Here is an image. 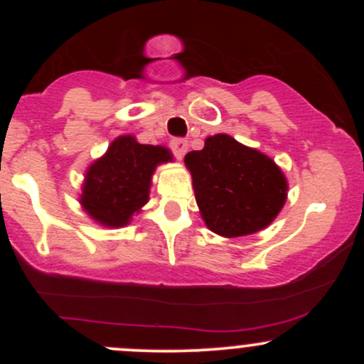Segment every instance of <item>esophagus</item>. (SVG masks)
Returning <instances> with one entry per match:
<instances>
[{
    "label": "esophagus",
    "instance_id": "1",
    "mask_svg": "<svg viewBox=\"0 0 364 364\" xmlns=\"http://www.w3.org/2000/svg\"><path fill=\"white\" fill-rule=\"evenodd\" d=\"M171 150H173L174 157L183 159V156H185L186 150H188V141L185 139L171 140Z\"/></svg>",
    "mask_w": 364,
    "mask_h": 364
}]
</instances>
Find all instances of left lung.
I'll list each match as a JSON object with an SVG mask.
<instances>
[{"label":"left lung","mask_w":364,"mask_h":364,"mask_svg":"<svg viewBox=\"0 0 364 364\" xmlns=\"http://www.w3.org/2000/svg\"><path fill=\"white\" fill-rule=\"evenodd\" d=\"M185 162L200 214L220 236L260 231L286 202V178L272 159L224 133L208 136L205 147L188 152Z\"/></svg>","instance_id":"8db88e82"}]
</instances>
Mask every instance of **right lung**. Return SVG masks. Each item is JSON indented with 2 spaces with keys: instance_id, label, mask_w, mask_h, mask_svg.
I'll return each instance as SVG.
<instances>
[{
  "instance_id": "add662e5",
  "label": "right lung",
  "mask_w": 364,
  "mask_h": 364,
  "mask_svg": "<svg viewBox=\"0 0 364 364\" xmlns=\"http://www.w3.org/2000/svg\"><path fill=\"white\" fill-rule=\"evenodd\" d=\"M169 159L168 149L119 136L87 171L80 198L83 208L92 219L109 228L128 224L133 212L147 203L156 166Z\"/></svg>"
}]
</instances>
